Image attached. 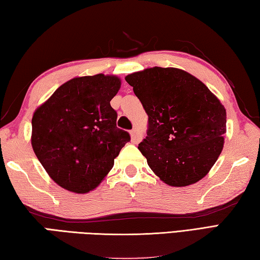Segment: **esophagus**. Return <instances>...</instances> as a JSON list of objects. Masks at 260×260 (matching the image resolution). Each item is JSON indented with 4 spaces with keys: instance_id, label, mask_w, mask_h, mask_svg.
I'll use <instances>...</instances> for the list:
<instances>
[{
    "instance_id": "esophagus-1",
    "label": "esophagus",
    "mask_w": 260,
    "mask_h": 260,
    "mask_svg": "<svg viewBox=\"0 0 260 260\" xmlns=\"http://www.w3.org/2000/svg\"><path fill=\"white\" fill-rule=\"evenodd\" d=\"M131 138H132V142L134 143H139L140 142V134H139V129L138 128H133L131 131Z\"/></svg>"
}]
</instances>
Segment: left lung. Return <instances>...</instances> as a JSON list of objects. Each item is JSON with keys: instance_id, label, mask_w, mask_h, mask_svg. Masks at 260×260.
I'll return each instance as SVG.
<instances>
[{"instance_id": "obj_1", "label": "left lung", "mask_w": 260, "mask_h": 260, "mask_svg": "<svg viewBox=\"0 0 260 260\" xmlns=\"http://www.w3.org/2000/svg\"><path fill=\"white\" fill-rule=\"evenodd\" d=\"M148 115L139 150L171 186L207 175L223 150L226 111L199 79L176 68L153 67L126 76Z\"/></svg>"}]
</instances>
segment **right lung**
Masks as SVG:
<instances>
[{
    "label": "right lung",
    "instance_id": "add662e5",
    "mask_svg": "<svg viewBox=\"0 0 260 260\" xmlns=\"http://www.w3.org/2000/svg\"><path fill=\"white\" fill-rule=\"evenodd\" d=\"M120 79L99 74L70 79L37 108L31 145L42 166L66 190L87 193L101 183L131 141L117 127L111 99Z\"/></svg>",
    "mask_w": 260,
    "mask_h": 260
}]
</instances>
